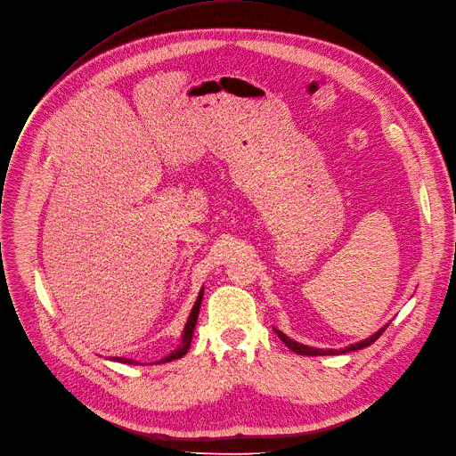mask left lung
Listing matches in <instances>:
<instances>
[{
	"label": "left lung",
	"instance_id": "1",
	"mask_svg": "<svg viewBox=\"0 0 456 456\" xmlns=\"http://www.w3.org/2000/svg\"><path fill=\"white\" fill-rule=\"evenodd\" d=\"M387 325H389V323H387ZM387 325H384V327H381V330H378L372 337H369V338H365V340H361V342L346 346V348H342V350L311 348V346H305V344H301V342L291 340L289 337H286V335H284L282 331H279V330H275V333L279 335V338L288 346V348H289L291 352H296V354H299V355H338V354H348V352H357V350H361V348H367V346H370L372 342H376V340L379 338V335L387 330Z\"/></svg>",
	"mask_w": 456,
	"mask_h": 456
}]
</instances>
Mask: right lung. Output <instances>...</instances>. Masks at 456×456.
I'll return each mask as SVG.
<instances>
[{
    "label": "right lung",
    "mask_w": 456,
    "mask_h": 456,
    "mask_svg": "<svg viewBox=\"0 0 456 456\" xmlns=\"http://www.w3.org/2000/svg\"><path fill=\"white\" fill-rule=\"evenodd\" d=\"M202 297H204V288L200 289V294L196 297V303L192 306V311L189 314V320L185 323V330H183V337H181V344L177 346V350H174L170 355H167L165 359H160L159 362H168V361H174V359H181L183 357L189 348H191V340H192V333H194V327H196V322H198V313H200V305H202ZM112 361H118V362H126V365H138V361L134 359H125V357H114Z\"/></svg>",
    "instance_id": "obj_1"
}]
</instances>
